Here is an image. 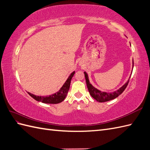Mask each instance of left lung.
Here are the masks:
<instances>
[{"mask_svg": "<svg viewBox=\"0 0 150 150\" xmlns=\"http://www.w3.org/2000/svg\"><path fill=\"white\" fill-rule=\"evenodd\" d=\"M133 67H134V61H133ZM84 75H85L87 87H88V91L90 93V95H91V96L94 99H95L97 102H105L117 98L118 96L120 95L121 94L125 91V89H126L127 86H128V82H129V80H128V81L125 83V84L121 87V88H120L119 89L114 92H112V93L102 92L100 91V90H98V89L95 88V87L92 86L91 83H90L88 75L86 71H84Z\"/></svg>", "mask_w": 150, "mask_h": 150, "instance_id": "1", "label": "left lung"}]
</instances>
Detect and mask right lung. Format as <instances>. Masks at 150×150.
Listing matches in <instances>:
<instances>
[{"instance_id":"add662e5","label":"right lung","mask_w":150,"mask_h":150,"mask_svg":"<svg viewBox=\"0 0 150 150\" xmlns=\"http://www.w3.org/2000/svg\"><path fill=\"white\" fill-rule=\"evenodd\" d=\"M74 74H75V71L72 72L70 74V75L69 76L68 79L67 80V81H66L65 83L63 84V86H62L61 87V88L59 90V91L53 94V95L47 96H41L34 95L33 94L29 92H28V93H29V95L31 97H33L34 100L38 101V102H41L45 103H50V104H56V103H61L65 99L66 96L67 95L69 89V86H70L71 80L73 76H74Z\"/></svg>"}]
</instances>
